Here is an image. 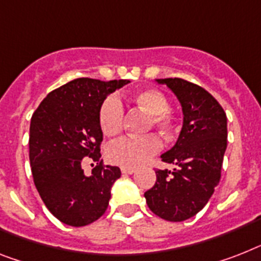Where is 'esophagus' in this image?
I'll use <instances>...</instances> for the list:
<instances>
[{"label":"esophagus","mask_w":261,"mask_h":261,"mask_svg":"<svg viewBox=\"0 0 261 261\" xmlns=\"http://www.w3.org/2000/svg\"><path fill=\"white\" fill-rule=\"evenodd\" d=\"M121 172L124 174H132V173H135V172H136V168H125V167H122L121 168Z\"/></svg>","instance_id":"esophagus-1"}]
</instances>
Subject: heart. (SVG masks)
<instances>
[{
  "instance_id": "1",
  "label": "heart",
  "mask_w": 261,
  "mask_h": 261,
  "mask_svg": "<svg viewBox=\"0 0 261 261\" xmlns=\"http://www.w3.org/2000/svg\"><path fill=\"white\" fill-rule=\"evenodd\" d=\"M132 101L149 115V126H156L161 133L169 135L174 128V117L168 111L169 102L164 94L154 89H144L133 94ZM124 120V108L116 96H109L98 112L100 128L105 136L120 133ZM161 140L156 135L141 137H122L107 148V159L116 165L136 168L145 164L161 149Z\"/></svg>"
}]
</instances>
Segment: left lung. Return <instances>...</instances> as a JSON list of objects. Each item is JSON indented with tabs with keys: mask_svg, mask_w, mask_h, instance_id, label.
I'll use <instances>...</instances> for the list:
<instances>
[{
	"mask_svg": "<svg viewBox=\"0 0 261 261\" xmlns=\"http://www.w3.org/2000/svg\"><path fill=\"white\" fill-rule=\"evenodd\" d=\"M177 97L182 126L171 149L161 154L177 168L156 171V182L144 193L149 210L168 221H184L203 210L220 181L227 149V116L205 89L182 79H159Z\"/></svg>",
	"mask_w": 261,
	"mask_h": 261,
	"instance_id": "1",
	"label": "left lung"
}]
</instances>
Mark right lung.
Masks as SVG:
<instances>
[{
    "mask_svg": "<svg viewBox=\"0 0 261 261\" xmlns=\"http://www.w3.org/2000/svg\"><path fill=\"white\" fill-rule=\"evenodd\" d=\"M128 83L73 80L50 92L32 116L29 160L34 185L51 215L66 225L84 227L107 211L120 168L97 163L87 176L81 164L87 157L100 161L101 104Z\"/></svg>",
    "mask_w": 261,
    "mask_h": 261,
    "instance_id": "1",
    "label": "right lung"
}]
</instances>
